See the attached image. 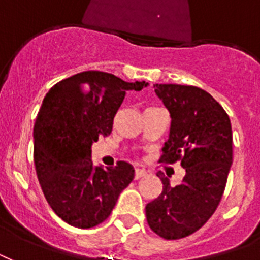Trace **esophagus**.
Here are the masks:
<instances>
[{
	"mask_svg": "<svg viewBox=\"0 0 260 260\" xmlns=\"http://www.w3.org/2000/svg\"><path fill=\"white\" fill-rule=\"evenodd\" d=\"M146 175H147V171L143 170V169H136V170H135V179H139V178L146 177Z\"/></svg>",
	"mask_w": 260,
	"mask_h": 260,
	"instance_id": "34e87169",
	"label": "esophagus"
}]
</instances>
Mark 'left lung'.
Masks as SVG:
<instances>
[{
	"label": "left lung",
	"instance_id": "1",
	"mask_svg": "<svg viewBox=\"0 0 260 260\" xmlns=\"http://www.w3.org/2000/svg\"><path fill=\"white\" fill-rule=\"evenodd\" d=\"M171 116L170 138L159 163L181 162L185 177L177 186L159 175L162 193L147 204V222L166 240L189 236L216 212L232 165V128L228 114L208 91L197 86L156 83Z\"/></svg>",
	"mask_w": 260,
	"mask_h": 260
}]
</instances>
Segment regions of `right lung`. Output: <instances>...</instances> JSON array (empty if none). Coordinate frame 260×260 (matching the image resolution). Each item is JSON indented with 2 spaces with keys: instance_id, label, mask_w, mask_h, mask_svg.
Returning a JSON list of instances; mask_svg holds the SVG:
<instances>
[{
  "instance_id": "add662e5",
  "label": "right lung",
  "mask_w": 260,
  "mask_h": 260,
  "mask_svg": "<svg viewBox=\"0 0 260 260\" xmlns=\"http://www.w3.org/2000/svg\"><path fill=\"white\" fill-rule=\"evenodd\" d=\"M144 82H125L102 71H83L58 82L43 100L34 126V160L48 205L63 221L93 228L109 217L134 167H94L91 144L109 136L125 90Z\"/></svg>"
}]
</instances>
